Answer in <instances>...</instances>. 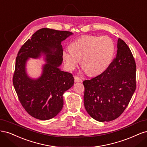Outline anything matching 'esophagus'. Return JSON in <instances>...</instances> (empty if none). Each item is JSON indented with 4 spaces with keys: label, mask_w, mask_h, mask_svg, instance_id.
Masks as SVG:
<instances>
[{
    "label": "esophagus",
    "mask_w": 147,
    "mask_h": 147,
    "mask_svg": "<svg viewBox=\"0 0 147 147\" xmlns=\"http://www.w3.org/2000/svg\"><path fill=\"white\" fill-rule=\"evenodd\" d=\"M74 82H81L82 81V80L81 79H80L78 76H74Z\"/></svg>",
    "instance_id": "1"
}]
</instances>
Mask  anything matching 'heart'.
<instances>
[{
	"mask_svg": "<svg viewBox=\"0 0 147 147\" xmlns=\"http://www.w3.org/2000/svg\"><path fill=\"white\" fill-rule=\"evenodd\" d=\"M71 46L63 52L66 67L72 71L81 60L83 71L90 76L105 71L111 63L115 49L114 42L108 36H84L74 41Z\"/></svg>",
	"mask_w": 147,
	"mask_h": 147,
	"instance_id": "b5f03b06",
	"label": "heart"
}]
</instances>
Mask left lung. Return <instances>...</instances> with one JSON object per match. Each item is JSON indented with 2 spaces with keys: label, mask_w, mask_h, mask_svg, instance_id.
<instances>
[{
  "label": "left lung",
  "mask_w": 147,
  "mask_h": 147,
  "mask_svg": "<svg viewBox=\"0 0 147 147\" xmlns=\"http://www.w3.org/2000/svg\"><path fill=\"white\" fill-rule=\"evenodd\" d=\"M136 65L129 47L120 38L117 55L101 74L83 82L84 106L98 121H111L120 117L136 90Z\"/></svg>",
  "instance_id": "1"
}]
</instances>
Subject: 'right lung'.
<instances>
[{
  "label": "right lung",
  "mask_w": 147,
  "mask_h": 147,
  "mask_svg": "<svg viewBox=\"0 0 147 147\" xmlns=\"http://www.w3.org/2000/svg\"><path fill=\"white\" fill-rule=\"evenodd\" d=\"M72 32L43 28L37 30L22 45L16 59L13 83L20 101L32 117L49 120L60 112L63 106V93L74 84L73 75L61 71L63 61L61 42ZM43 56L46 63L38 78H32L26 70L30 58Z\"/></svg>",
  "instance_id": "add662e5"
}]
</instances>
